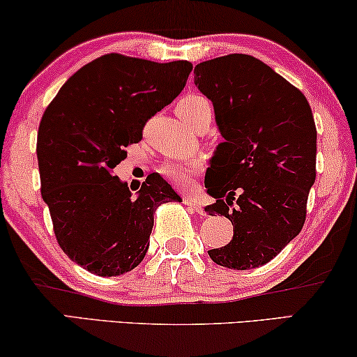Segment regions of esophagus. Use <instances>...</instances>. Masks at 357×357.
Here are the masks:
<instances>
[{
	"label": "esophagus",
	"mask_w": 357,
	"mask_h": 357,
	"mask_svg": "<svg viewBox=\"0 0 357 357\" xmlns=\"http://www.w3.org/2000/svg\"><path fill=\"white\" fill-rule=\"evenodd\" d=\"M184 204L189 205V207L192 208V210H195V212H197V213H202V212H204L202 205L199 204L197 199H194V197H184Z\"/></svg>",
	"instance_id": "34e87169"
}]
</instances>
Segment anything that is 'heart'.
<instances>
[{"instance_id":"heart-1","label":"heart","mask_w":357,"mask_h":357,"mask_svg":"<svg viewBox=\"0 0 357 357\" xmlns=\"http://www.w3.org/2000/svg\"><path fill=\"white\" fill-rule=\"evenodd\" d=\"M176 112L185 123H189L190 119L202 112L212 113V108H210L207 100L200 97V95H188V97L179 100ZM160 172L172 183L178 185H188L194 174L200 172V162H197V160H192V162H168L163 165Z\"/></svg>"}]
</instances>
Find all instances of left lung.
I'll return each instance as SVG.
<instances>
[{"label":"left lung","mask_w":357,"mask_h":357,"mask_svg":"<svg viewBox=\"0 0 357 357\" xmlns=\"http://www.w3.org/2000/svg\"><path fill=\"white\" fill-rule=\"evenodd\" d=\"M194 74L225 139L205 174L217 199L205 212L227 217L234 231L208 255L233 270L262 267L304 227L317 157L312 109L299 89L249 54L208 59Z\"/></svg>","instance_id":"8db88e82"}]
</instances>
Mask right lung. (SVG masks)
<instances>
[{
  "label": "right lung",
  "instance_id": "right-lung-1",
  "mask_svg": "<svg viewBox=\"0 0 357 357\" xmlns=\"http://www.w3.org/2000/svg\"><path fill=\"white\" fill-rule=\"evenodd\" d=\"M192 64L103 54L68 79L37 135L42 197L59 248L98 277L128 273L147 254L158 205L181 200L160 174L132 197L114 168L145 123L184 89Z\"/></svg>",
  "mask_w": 357,
  "mask_h": 357
}]
</instances>
